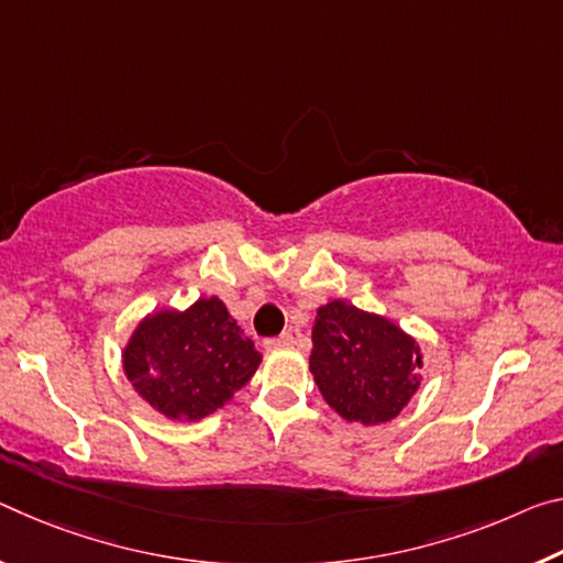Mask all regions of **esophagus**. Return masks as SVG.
<instances>
[{
	"instance_id": "esophagus-1",
	"label": "esophagus",
	"mask_w": 563,
	"mask_h": 563,
	"mask_svg": "<svg viewBox=\"0 0 563 563\" xmlns=\"http://www.w3.org/2000/svg\"><path fill=\"white\" fill-rule=\"evenodd\" d=\"M263 345H265V351H283V347L292 345V333H283L278 338H267Z\"/></svg>"
}]
</instances>
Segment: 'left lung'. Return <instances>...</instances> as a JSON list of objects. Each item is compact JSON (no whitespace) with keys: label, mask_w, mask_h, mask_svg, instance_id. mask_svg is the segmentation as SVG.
<instances>
[{"label":"left lung","mask_w":563,"mask_h":563,"mask_svg":"<svg viewBox=\"0 0 563 563\" xmlns=\"http://www.w3.org/2000/svg\"><path fill=\"white\" fill-rule=\"evenodd\" d=\"M421 345L390 318L345 300L318 308L310 373L325 404L345 421H394L421 388Z\"/></svg>","instance_id":"left-lung-1"}]
</instances>
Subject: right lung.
Listing matches in <instances>:
<instances>
[{"instance_id":"right-lung-1","label":"right lung","mask_w":563,"mask_h":563,"mask_svg":"<svg viewBox=\"0 0 563 563\" xmlns=\"http://www.w3.org/2000/svg\"><path fill=\"white\" fill-rule=\"evenodd\" d=\"M263 355L218 296L153 310L122 347L135 394L169 421H202L255 376Z\"/></svg>"}]
</instances>
